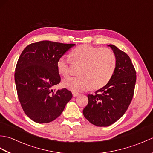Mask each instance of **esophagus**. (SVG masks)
<instances>
[{
  "mask_svg": "<svg viewBox=\"0 0 153 153\" xmlns=\"http://www.w3.org/2000/svg\"><path fill=\"white\" fill-rule=\"evenodd\" d=\"M72 94H73V97H76L77 96L79 95V93H76V92H73Z\"/></svg>",
  "mask_w": 153,
  "mask_h": 153,
  "instance_id": "1",
  "label": "esophagus"
}]
</instances>
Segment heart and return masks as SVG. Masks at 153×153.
Returning a JSON list of instances; mask_svg holds the SVG:
<instances>
[{
	"label": "heart",
	"mask_w": 153,
	"mask_h": 153,
	"mask_svg": "<svg viewBox=\"0 0 153 153\" xmlns=\"http://www.w3.org/2000/svg\"><path fill=\"white\" fill-rule=\"evenodd\" d=\"M71 61L82 64L78 77H68L63 81V86L73 92H81L91 87L98 89L106 85L114 73L116 59L113 52L107 48L82 45L71 51ZM71 60L60 56L56 62L58 72L64 77L69 74Z\"/></svg>",
	"instance_id": "heart-1"
}]
</instances>
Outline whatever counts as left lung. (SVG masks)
I'll return each mask as SVG.
<instances>
[{"label":"left lung","mask_w":153,"mask_h":153,"mask_svg":"<svg viewBox=\"0 0 153 153\" xmlns=\"http://www.w3.org/2000/svg\"><path fill=\"white\" fill-rule=\"evenodd\" d=\"M115 54L116 65L111 79L94 95H87L88 105L83 116L93 125L110 126L124 114L134 96L136 71L130 58L113 45H109Z\"/></svg>","instance_id":"8db88e82"}]
</instances>
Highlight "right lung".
Instances as JSON below:
<instances>
[{"label": "right lung", "instance_id": "1", "mask_svg": "<svg viewBox=\"0 0 153 153\" xmlns=\"http://www.w3.org/2000/svg\"><path fill=\"white\" fill-rule=\"evenodd\" d=\"M74 45L42 41L27 45L19 57L14 74L16 90L23 110L33 121H53L72 97L66 88L55 91L53 87L61 81L57 60Z\"/></svg>", "mask_w": 153, "mask_h": 153}]
</instances>
